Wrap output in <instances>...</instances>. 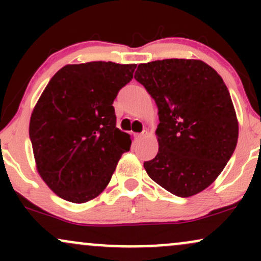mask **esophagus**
Instances as JSON below:
<instances>
[{
    "label": "esophagus",
    "mask_w": 261,
    "mask_h": 261,
    "mask_svg": "<svg viewBox=\"0 0 261 261\" xmlns=\"http://www.w3.org/2000/svg\"><path fill=\"white\" fill-rule=\"evenodd\" d=\"M146 134H147V133H146V131H143V133H141V134H137L136 135V136H135V139H136V141H139V140H141V139H142V137L143 136H145V135Z\"/></svg>",
    "instance_id": "esophagus-1"
}]
</instances>
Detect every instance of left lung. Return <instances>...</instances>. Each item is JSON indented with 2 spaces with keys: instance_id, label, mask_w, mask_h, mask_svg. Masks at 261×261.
Segmentation results:
<instances>
[{
  "instance_id": "1",
  "label": "left lung",
  "mask_w": 261,
  "mask_h": 261,
  "mask_svg": "<svg viewBox=\"0 0 261 261\" xmlns=\"http://www.w3.org/2000/svg\"><path fill=\"white\" fill-rule=\"evenodd\" d=\"M135 80L158 108V153L145 162L152 180L189 197L221 174L238 141V119L222 77L201 60L166 59L141 64Z\"/></svg>"
}]
</instances>
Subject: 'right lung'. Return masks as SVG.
<instances>
[{
	"label": "right lung",
	"instance_id": "add662e5",
	"mask_svg": "<svg viewBox=\"0 0 261 261\" xmlns=\"http://www.w3.org/2000/svg\"><path fill=\"white\" fill-rule=\"evenodd\" d=\"M136 65L92 61L66 65L41 93L29 122L35 167L56 195L73 203L108 187L130 135L116 127L113 101Z\"/></svg>",
	"mask_w": 261,
	"mask_h": 261
}]
</instances>
